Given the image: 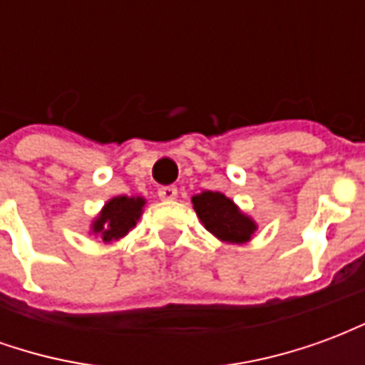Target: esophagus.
Instances as JSON below:
<instances>
[{
    "label": "esophagus",
    "instance_id": "obj_1",
    "mask_svg": "<svg viewBox=\"0 0 365 365\" xmlns=\"http://www.w3.org/2000/svg\"><path fill=\"white\" fill-rule=\"evenodd\" d=\"M158 197L162 201H172V199L178 197V187L175 185H164V187H160Z\"/></svg>",
    "mask_w": 365,
    "mask_h": 365
}]
</instances>
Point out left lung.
<instances>
[{"mask_svg": "<svg viewBox=\"0 0 365 365\" xmlns=\"http://www.w3.org/2000/svg\"><path fill=\"white\" fill-rule=\"evenodd\" d=\"M191 201L205 229L221 240L246 242L256 230L252 219L240 213L238 207L219 191H203Z\"/></svg>", "mask_w": 365, "mask_h": 365, "instance_id": "1", "label": "left lung"}]
</instances>
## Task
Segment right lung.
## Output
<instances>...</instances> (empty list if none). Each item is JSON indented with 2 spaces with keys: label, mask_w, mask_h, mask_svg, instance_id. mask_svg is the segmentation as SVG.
Segmentation results:
<instances>
[{
  "label": "right lung",
  "mask_w": 365,
  "mask_h": 365,
  "mask_svg": "<svg viewBox=\"0 0 365 365\" xmlns=\"http://www.w3.org/2000/svg\"><path fill=\"white\" fill-rule=\"evenodd\" d=\"M143 197L120 195V197L111 199L93 222V232H99L105 242L125 237L138 221V217L143 213Z\"/></svg>",
  "instance_id": "add662e5"
}]
</instances>
